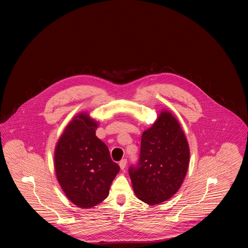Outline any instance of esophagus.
Masks as SVG:
<instances>
[{
	"label": "esophagus",
	"mask_w": 248,
	"mask_h": 248,
	"mask_svg": "<svg viewBox=\"0 0 248 248\" xmlns=\"http://www.w3.org/2000/svg\"><path fill=\"white\" fill-rule=\"evenodd\" d=\"M126 163H127V161H126V159H123V160H121L120 161V167H121V169L122 170H124V168H125V166H126Z\"/></svg>",
	"instance_id": "obj_1"
}]
</instances>
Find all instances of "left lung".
<instances>
[{
	"label": "left lung",
	"instance_id": "left-lung-1",
	"mask_svg": "<svg viewBox=\"0 0 248 248\" xmlns=\"http://www.w3.org/2000/svg\"><path fill=\"white\" fill-rule=\"evenodd\" d=\"M189 164V147L178 120L163 111L141 137L139 160L128 170L138 199L150 205L167 201L178 191Z\"/></svg>",
	"mask_w": 248,
	"mask_h": 248
}]
</instances>
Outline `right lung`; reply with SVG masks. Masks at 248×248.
Instances as JSON below:
<instances>
[{"mask_svg": "<svg viewBox=\"0 0 248 248\" xmlns=\"http://www.w3.org/2000/svg\"><path fill=\"white\" fill-rule=\"evenodd\" d=\"M98 124L81 113L64 128L55 149L57 180L65 196L79 208L107 198L120 167L96 136Z\"/></svg>", "mask_w": 248, "mask_h": 248, "instance_id": "obj_1", "label": "right lung"}]
</instances>
